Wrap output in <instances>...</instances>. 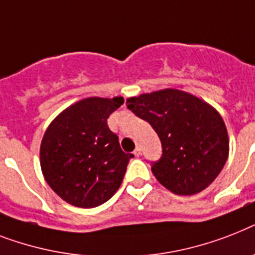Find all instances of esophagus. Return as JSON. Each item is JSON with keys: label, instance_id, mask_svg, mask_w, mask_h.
I'll use <instances>...</instances> for the list:
<instances>
[{"label": "esophagus", "instance_id": "1", "mask_svg": "<svg viewBox=\"0 0 255 255\" xmlns=\"http://www.w3.org/2000/svg\"><path fill=\"white\" fill-rule=\"evenodd\" d=\"M134 155H135V156H139L140 155V147H139V146H138V147L135 148V150H134Z\"/></svg>", "mask_w": 255, "mask_h": 255}]
</instances>
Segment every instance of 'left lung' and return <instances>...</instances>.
I'll use <instances>...</instances> for the list:
<instances>
[{"label":"left lung","mask_w":255,"mask_h":255,"mask_svg":"<svg viewBox=\"0 0 255 255\" xmlns=\"http://www.w3.org/2000/svg\"><path fill=\"white\" fill-rule=\"evenodd\" d=\"M126 107L147 121L162 143L151 162L158 182L176 195H195L211 184L229 154L221 116L203 100L178 89L131 97Z\"/></svg>","instance_id":"obj_1"}]
</instances>
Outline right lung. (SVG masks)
I'll return each instance as SVG.
<instances>
[{
	"label": "right lung",
	"mask_w": 255,
	"mask_h": 255,
	"mask_svg": "<svg viewBox=\"0 0 255 255\" xmlns=\"http://www.w3.org/2000/svg\"><path fill=\"white\" fill-rule=\"evenodd\" d=\"M122 97H89L51 122L40 144V167L51 188L67 203L95 208L120 188L133 154L122 151L108 118Z\"/></svg>",
	"instance_id": "right-lung-1"
}]
</instances>
